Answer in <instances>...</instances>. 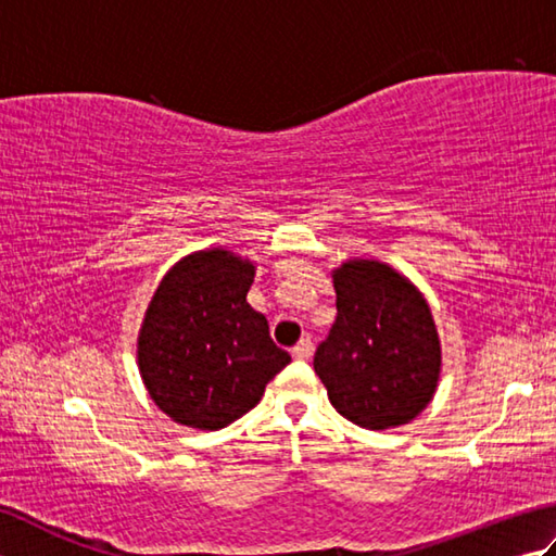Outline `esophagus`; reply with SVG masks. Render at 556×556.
Returning a JSON list of instances; mask_svg holds the SVG:
<instances>
[{
	"label": "esophagus",
	"instance_id": "obj_1",
	"mask_svg": "<svg viewBox=\"0 0 556 556\" xmlns=\"http://www.w3.org/2000/svg\"><path fill=\"white\" fill-rule=\"evenodd\" d=\"M291 356L296 361H308L313 356V341L311 339H301L296 346H293Z\"/></svg>",
	"mask_w": 556,
	"mask_h": 556
}]
</instances>
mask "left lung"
I'll list each match as a JSON object with an SVG mask.
<instances>
[{"instance_id": "8db88e82", "label": "left lung", "mask_w": 556, "mask_h": 556, "mask_svg": "<svg viewBox=\"0 0 556 556\" xmlns=\"http://www.w3.org/2000/svg\"><path fill=\"white\" fill-rule=\"evenodd\" d=\"M337 320L315 351L332 406L365 430L406 425L428 408L442 341L428 299L392 265L351 257L332 269Z\"/></svg>"}]
</instances>
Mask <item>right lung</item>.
<instances>
[{"instance_id":"right-lung-1","label":"right lung","mask_w":556,"mask_h":556,"mask_svg":"<svg viewBox=\"0 0 556 556\" xmlns=\"http://www.w3.org/2000/svg\"><path fill=\"white\" fill-rule=\"evenodd\" d=\"M253 279V260L217 245L184 255L152 293L138 329V370L174 422L227 428L291 363L269 339L265 315L245 301Z\"/></svg>"}]
</instances>
